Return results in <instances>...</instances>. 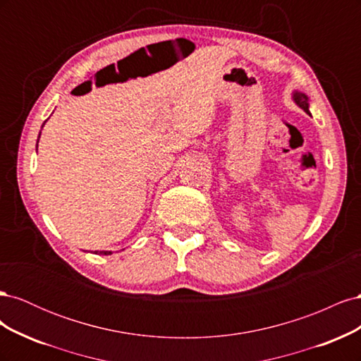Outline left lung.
Wrapping results in <instances>:
<instances>
[{"label":"left lung","instance_id":"1","mask_svg":"<svg viewBox=\"0 0 361 361\" xmlns=\"http://www.w3.org/2000/svg\"><path fill=\"white\" fill-rule=\"evenodd\" d=\"M292 99H293L295 104H297L301 108V110H304L305 113L310 114V110H309V96L307 94L302 93V92L295 90L292 93Z\"/></svg>","mask_w":361,"mask_h":361}]
</instances>
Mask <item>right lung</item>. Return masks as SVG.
Instances as JSON below:
<instances>
[{
    "label": "right lung",
    "mask_w": 361,
    "mask_h": 361,
    "mask_svg": "<svg viewBox=\"0 0 361 361\" xmlns=\"http://www.w3.org/2000/svg\"><path fill=\"white\" fill-rule=\"evenodd\" d=\"M43 125H45V123H43ZM43 125H42V128H43ZM39 137H40V134H39ZM37 143H39V140H37ZM36 147H37V146H36ZM36 150H37V149H36ZM94 253H96V255L99 253V255H105V256H106V255H111V251H94Z\"/></svg>",
    "instance_id": "1"
}]
</instances>
